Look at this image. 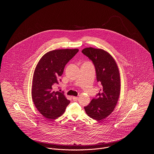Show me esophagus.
I'll use <instances>...</instances> for the list:
<instances>
[{"label":"esophagus","instance_id":"1","mask_svg":"<svg viewBox=\"0 0 154 154\" xmlns=\"http://www.w3.org/2000/svg\"><path fill=\"white\" fill-rule=\"evenodd\" d=\"M72 99L74 101H77L79 99V97H76V96H73Z\"/></svg>","mask_w":154,"mask_h":154}]
</instances>
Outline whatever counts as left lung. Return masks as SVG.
<instances>
[{"label": "left lung", "instance_id": "8db88e82", "mask_svg": "<svg viewBox=\"0 0 154 154\" xmlns=\"http://www.w3.org/2000/svg\"><path fill=\"white\" fill-rule=\"evenodd\" d=\"M82 52L92 61L96 79L102 85L95 98L84 109L89 117L100 121L111 114L117 103L121 90L119 69L112 57L102 49L89 47Z\"/></svg>", "mask_w": 154, "mask_h": 154}]
</instances>
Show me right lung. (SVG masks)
<instances>
[{
    "instance_id": "1",
    "label": "right lung",
    "mask_w": 154,
    "mask_h": 154,
    "mask_svg": "<svg viewBox=\"0 0 154 154\" xmlns=\"http://www.w3.org/2000/svg\"><path fill=\"white\" fill-rule=\"evenodd\" d=\"M79 52L78 49L55 50L48 52L38 61L35 70L32 97L37 110L44 117L57 119L65 111L70 103L63 92H55L58 79L67 62Z\"/></svg>"
}]
</instances>
